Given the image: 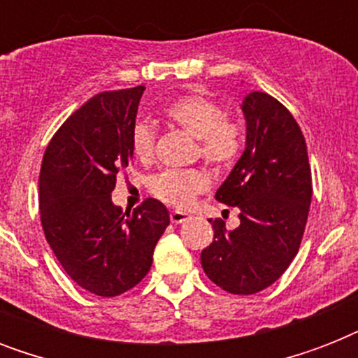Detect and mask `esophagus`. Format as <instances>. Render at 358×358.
I'll return each mask as SVG.
<instances>
[{
	"mask_svg": "<svg viewBox=\"0 0 358 358\" xmlns=\"http://www.w3.org/2000/svg\"><path fill=\"white\" fill-rule=\"evenodd\" d=\"M189 219V213L185 212H171V221H173L174 224H182L184 221H187Z\"/></svg>",
	"mask_w": 358,
	"mask_h": 358,
	"instance_id": "34e87169",
	"label": "esophagus"
}]
</instances>
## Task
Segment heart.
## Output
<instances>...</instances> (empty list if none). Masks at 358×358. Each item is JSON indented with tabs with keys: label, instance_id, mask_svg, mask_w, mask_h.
<instances>
[{
	"label": "heart",
	"instance_id": "heart-1",
	"mask_svg": "<svg viewBox=\"0 0 358 358\" xmlns=\"http://www.w3.org/2000/svg\"><path fill=\"white\" fill-rule=\"evenodd\" d=\"M165 115L171 122L199 139V154L212 165H227L239 150V128L224 119L223 109L210 98L187 94L169 103ZM156 131L148 122L131 129V148L143 162L154 156ZM208 176L201 171H163L150 180L152 195L174 208L189 206L195 196L208 189Z\"/></svg>",
	"mask_w": 358,
	"mask_h": 358
}]
</instances>
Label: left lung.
Wrapping results in <instances>:
<instances>
[{
	"label": "left lung",
	"mask_w": 358,
	"mask_h": 358,
	"mask_svg": "<svg viewBox=\"0 0 358 358\" xmlns=\"http://www.w3.org/2000/svg\"><path fill=\"white\" fill-rule=\"evenodd\" d=\"M245 150L215 199L239 210V227L212 221L213 241L202 250L208 278L224 292L250 295L271 286L299 250L312 201L308 152L288 109L266 92L241 102Z\"/></svg>",
	"instance_id": "8db88e82"
}]
</instances>
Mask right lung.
<instances>
[{"mask_svg":"<svg viewBox=\"0 0 358 358\" xmlns=\"http://www.w3.org/2000/svg\"><path fill=\"white\" fill-rule=\"evenodd\" d=\"M145 87L100 92L70 115L42 159L38 196L46 241L69 277L100 297L139 284L152 266L169 210L146 199L122 212L111 199L134 157L131 129Z\"/></svg>","mask_w":358,"mask_h":358,"instance_id":"right-lung-1","label":"right lung"}]
</instances>
